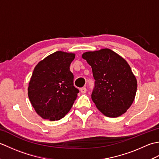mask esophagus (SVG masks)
I'll list each match as a JSON object with an SVG mask.
<instances>
[{"instance_id":"34e87169","label":"esophagus","mask_w":159,"mask_h":159,"mask_svg":"<svg viewBox=\"0 0 159 159\" xmlns=\"http://www.w3.org/2000/svg\"><path fill=\"white\" fill-rule=\"evenodd\" d=\"M80 92H81L82 93H85L86 92H87V89L85 88V87H82V88H80Z\"/></svg>"}]
</instances>
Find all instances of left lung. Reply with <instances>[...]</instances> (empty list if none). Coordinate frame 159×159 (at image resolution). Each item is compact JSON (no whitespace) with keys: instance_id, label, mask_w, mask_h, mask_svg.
<instances>
[{"instance_id":"left-lung-1","label":"left lung","mask_w":159,"mask_h":159,"mask_svg":"<svg viewBox=\"0 0 159 159\" xmlns=\"http://www.w3.org/2000/svg\"><path fill=\"white\" fill-rule=\"evenodd\" d=\"M92 69L95 88L92 99L97 109L109 117L126 112L136 95L137 82L129 64L109 48L83 53Z\"/></svg>"}]
</instances>
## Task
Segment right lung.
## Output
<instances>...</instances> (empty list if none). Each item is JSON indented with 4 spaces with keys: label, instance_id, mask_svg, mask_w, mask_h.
Here are the masks:
<instances>
[{
    "label": "right lung",
    "instance_id": "1",
    "mask_svg": "<svg viewBox=\"0 0 159 159\" xmlns=\"http://www.w3.org/2000/svg\"><path fill=\"white\" fill-rule=\"evenodd\" d=\"M75 53L57 51L37 64L30 79L28 96L38 115L59 120L69 112L79 89L73 85L70 66Z\"/></svg>",
    "mask_w": 159,
    "mask_h": 159
}]
</instances>
